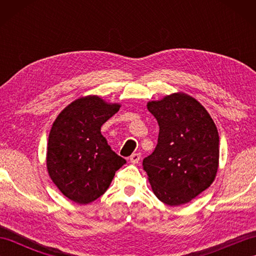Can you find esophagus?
<instances>
[{"instance_id":"34e87169","label":"esophagus","mask_w":256,"mask_h":256,"mask_svg":"<svg viewBox=\"0 0 256 256\" xmlns=\"http://www.w3.org/2000/svg\"><path fill=\"white\" fill-rule=\"evenodd\" d=\"M140 160V153H134L130 156V160H131V162H133V164H138Z\"/></svg>"}]
</instances>
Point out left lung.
<instances>
[{"label":"left lung","instance_id":"obj_1","mask_svg":"<svg viewBox=\"0 0 256 256\" xmlns=\"http://www.w3.org/2000/svg\"><path fill=\"white\" fill-rule=\"evenodd\" d=\"M160 126L153 153L143 168L155 196L168 206L189 202L214 180L219 134L200 103L184 94L148 103Z\"/></svg>","mask_w":256,"mask_h":256}]
</instances>
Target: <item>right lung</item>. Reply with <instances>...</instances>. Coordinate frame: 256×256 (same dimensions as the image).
Listing matches in <instances>:
<instances>
[{"mask_svg":"<svg viewBox=\"0 0 256 256\" xmlns=\"http://www.w3.org/2000/svg\"><path fill=\"white\" fill-rule=\"evenodd\" d=\"M118 110V104L88 96L70 103L52 124L47 170L58 189L76 204H86L101 197L126 162L101 134L102 125Z\"/></svg>","mask_w":256,"mask_h":256,"instance_id":"obj_1","label":"right lung"}]
</instances>
